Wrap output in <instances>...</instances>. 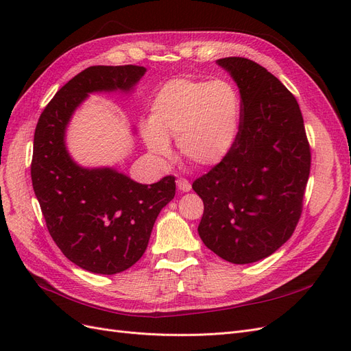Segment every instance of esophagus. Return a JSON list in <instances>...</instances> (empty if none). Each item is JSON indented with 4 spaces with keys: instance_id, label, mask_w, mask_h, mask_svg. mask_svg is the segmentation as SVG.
Masks as SVG:
<instances>
[{
    "instance_id": "esophagus-1",
    "label": "esophagus",
    "mask_w": 351,
    "mask_h": 351,
    "mask_svg": "<svg viewBox=\"0 0 351 351\" xmlns=\"http://www.w3.org/2000/svg\"><path fill=\"white\" fill-rule=\"evenodd\" d=\"M177 189L180 190V192H190L192 184H190L189 180L180 177V178H177Z\"/></svg>"
}]
</instances>
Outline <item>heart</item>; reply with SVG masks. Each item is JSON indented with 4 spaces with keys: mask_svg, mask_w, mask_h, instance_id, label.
<instances>
[{
    "mask_svg": "<svg viewBox=\"0 0 351 351\" xmlns=\"http://www.w3.org/2000/svg\"><path fill=\"white\" fill-rule=\"evenodd\" d=\"M149 111L142 136L156 156H168V139L176 137L180 155L196 165L212 167L236 142L240 98L227 80H169L155 93Z\"/></svg>",
    "mask_w": 351,
    "mask_h": 351,
    "instance_id": "b5f03b06",
    "label": "heart"
}]
</instances>
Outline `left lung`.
Listing matches in <instances>:
<instances>
[{
  "label": "left lung",
  "instance_id": "obj_1",
  "mask_svg": "<svg viewBox=\"0 0 351 351\" xmlns=\"http://www.w3.org/2000/svg\"><path fill=\"white\" fill-rule=\"evenodd\" d=\"M217 62L237 83L241 114L228 155L192 186L205 206L197 231L219 258L244 265L268 258L294 232L311 147L299 104L274 74L241 57Z\"/></svg>",
  "mask_w": 351,
  "mask_h": 351
}]
</instances>
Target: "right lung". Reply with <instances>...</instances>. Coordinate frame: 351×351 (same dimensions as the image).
I'll return each instance as SVG.
<instances>
[{
	"label": "right lung",
	"mask_w": 351,
	"mask_h": 351,
	"mask_svg": "<svg viewBox=\"0 0 351 351\" xmlns=\"http://www.w3.org/2000/svg\"><path fill=\"white\" fill-rule=\"evenodd\" d=\"M141 66H92L62 86L42 111L30 176L52 240L82 269L112 275L142 258L156 217L176 195V178L141 184L115 168H84L66 146L71 115L93 92H130Z\"/></svg>",
	"instance_id": "add662e5"
}]
</instances>
